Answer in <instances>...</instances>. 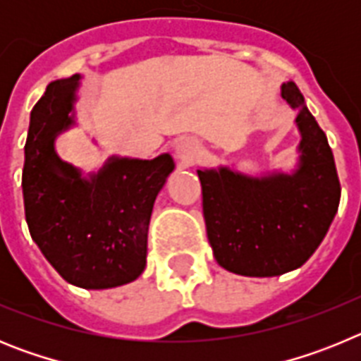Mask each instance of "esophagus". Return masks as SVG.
<instances>
[{
  "instance_id": "1",
  "label": "esophagus",
  "mask_w": 361,
  "mask_h": 361,
  "mask_svg": "<svg viewBox=\"0 0 361 361\" xmlns=\"http://www.w3.org/2000/svg\"><path fill=\"white\" fill-rule=\"evenodd\" d=\"M197 152H199V145H197V141L190 139V137L178 139L177 145H175V155H177V159L183 162V164H188V162L193 161Z\"/></svg>"
}]
</instances>
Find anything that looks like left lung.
Listing matches in <instances>:
<instances>
[{"label": "left lung", "mask_w": 361, "mask_h": 361, "mask_svg": "<svg viewBox=\"0 0 361 361\" xmlns=\"http://www.w3.org/2000/svg\"><path fill=\"white\" fill-rule=\"evenodd\" d=\"M282 99L296 110L298 164L291 173L197 170L208 240L219 266L244 276H279L307 262L340 204L333 152L293 81Z\"/></svg>", "instance_id": "left-lung-1"}]
</instances>
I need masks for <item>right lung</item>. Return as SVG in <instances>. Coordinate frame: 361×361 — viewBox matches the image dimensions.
Here are the masks:
<instances>
[{"mask_svg": "<svg viewBox=\"0 0 361 361\" xmlns=\"http://www.w3.org/2000/svg\"><path fill=\"white\" fill-rule=\"evenodd\" d=\"M81 75L47 86L30 111L23 166L25 216L32 240L68 283L110 289L146 267L153 202L175 170L170 153L152 161L108 159L85 175L63 161L56 139L75 124Z\"/></svg>", "mask_w": 361, "mask_h": 361, "instance_id": "right-lung-1", "label": "right lung"}]
</instances>
